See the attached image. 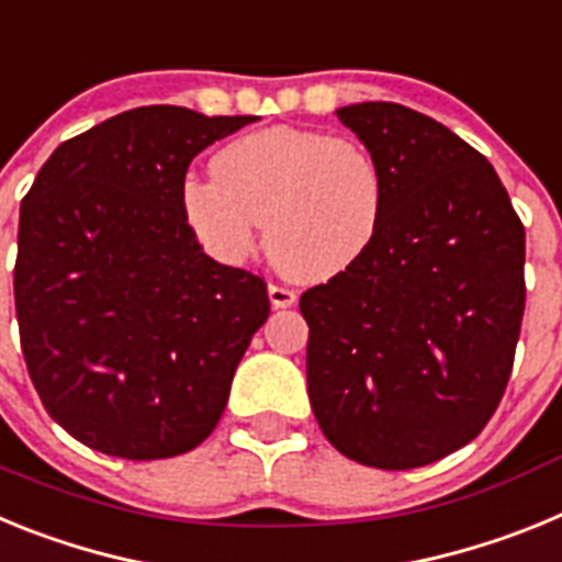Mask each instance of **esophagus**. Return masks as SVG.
I'll list each match as a JSON object with an SVG mask.
<instances>
[{
    "instance_id": "obj_1",
    "label": "esophagus",
    "mask_w": 562,
    "mask_h": 562,
    "mask_svg": "<svg viewBox=\"0 0 562 562\" xmlns=\"http://www.w3.org/2000/svg\"><path fill=\"white\" fill-rule=\"evenodd\" d=\"M267 295H270L272 310H286V306H292L297 301L295 290H290V286H281V284H270Z\"/></svg>"
}]
</instances>
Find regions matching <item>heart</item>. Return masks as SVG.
I'll return each mask as SVG.
<instances>
[{"label":"heart","mask_w":562,"mask_h":562,"mask_svg":"<svg viewBox=\"0 0 562 562\" xmlns=\"http://www.w3.org/2000/svg\"><path fill=\"white\" fill-rule=\"evenodd\" d=\"M216 177H186L180 207L202 250L238 265L256 247L281 272L326 281L355 267L376 241L389 180L369 146L315 128L272 126L213 154Z\"/></svg>","instance_id":"heart-1"}]
</instances>
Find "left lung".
Masks as SVG:
<instances>
[{
    "mask_svg": "<svg viewBox=\"0 0 562 562\" xmlns=\"http://www.w3.org/2000/svg\"><path fill=\"white\" fill-rule=\"evenodd\" d=\"M380 160L371 250L301 295L306 389L326 439L380 470L445 459L481 434L513 374L526 236L495 168L400 103L337 109Z\"/></svg>",
    "mask_w": 562,
    "mask_h": 562,
    "instance_id": "obj_1",
    "label": "left lung"
}]
</instances>
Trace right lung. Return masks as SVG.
I'll return each instance as SVG.
<instances>
[{"label":"right lung","instance_id":"add662e5","mask_svg":"<svg viewBox=\"0 0 562 562\" xmlns=\"http://www.w3.org/2000/svg\"><path fill=\"white\" fill-rule=\"evenodd\" d=\"M252 121L128 109L61 143L22 200L24 362L47 414L98 453L202 445L270 315L265 281L205 256L180 207L193 157Z\"/></svg>","mask_w":562,"mask_h":562}]
</instances>
